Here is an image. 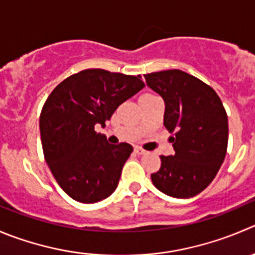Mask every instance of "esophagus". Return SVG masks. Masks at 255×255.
<instances>
[{"mask_svg":"<svg viewBox=\"0 0 255 255\" xmlns=\"http://www.w3.org/2000/svg\"><path fill=\"white\" fill-rule=\"evenodd\" d=\"M134 151L136 152L137 155H142V154H145V152H146L144 149H142V147H140V146H135Z\"/></svg>","mask_w":255,"mask_h":255,"instance_id":"34e87169","label":"esophagus"}]
</instances>
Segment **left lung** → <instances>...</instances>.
Segmentation results:
<instances>
[{
    "label": "left lung",
    "instance_id": "1",
    "mask_svg": "<svg viewBox=\"0 0 255 255\" xmlns=\"http://www.w3.org/2000/svg\"><path fill=\"white\" fill-rule=\"evenodd\" d=\"M144 79L164 99V126L174 134L175 150L160 156L152 184L173 198L195 196L212 183L227 154L228 116L222 100L209 85L181 70L151 72Z\"/></svg>",
    "mask_w": 255,
    "mask_h": 255
}]
</instances>
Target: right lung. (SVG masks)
Listing matches in <instances>:
<instances>
[{
    "label": "right lung",
    "instance_id": "obj_1",
    "mask_svg": "<svg viewBox=\"0 0 255 255\" xmlns=\"http://www.w3.org/2000/svg\"><path fill=\"white\" fill-rule=\"evenodd\" d=\"M139 76L87 69L60 82L43 105L40 132L48 168L62 190L80 203H96L118 188L128 142L109 144L95 131L119 105L144 87Z\"/></svg>",
    "mask_w": 255,
    "mask_h": 255
}]
</instances>
